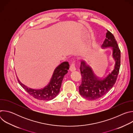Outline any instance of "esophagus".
Returning a JSON list of instances; mask_svg holds the SVG:
<instances>
[{"mask_svg":"<svg viewBox=\"0 0 133 133\" xmlns=\"http://www.w3.org/2000/svg\"><path fill=\"white\" fill-rule=\"evenodd\" d=\"M69 69H70V70L71 71H74L76 70V67H75V61H74L71 63V65L70 66Z\"/></svg>","mask_w":133,"mask_h":133,"instance_id":"34e87169","label":"esophagus"}]
</instances>
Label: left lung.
<instances>
[{
	"label": "left lung",
	"mask_w": 133,
	"mask_h": 133,
	"mask_svg": "<svg viewBox=\"0 0 133 133\" xmlns=\"http://www.w3.org/2000/svg\"><path fill=\"white\" fill-rule=\"evenodd\" d=\"M106 39L102 47L107 48L111 47L112 56L115 60L113 70L101 79L94 75L91 68L86 65L83 61L81 62L80 70L82 75V84L79 86L81 95L90 101L95 100L103 96L115 84L121 66V50L114 35L108 30Z\"/></svg>",
	"instance_id": "1"
}]
</instances>
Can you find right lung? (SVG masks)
I'll use <instances>...</instances> for the list:
<instances>
[{"label":"right lung","instance_id":"obj_1","mask_svg":"<svg viewBox=\"0 0 133 133\" xmlns=\"http://www.w3.org/2000/svg\"><path fill=\"white\" fill-rule=\"evenodd\" d=\"M69 68L68 62H64L61 63L55 68L49 83L42 89H31L23 84L19 79L18 82L34 98L41 101H50L54 98L59 92L63 79Z\"/></svg>","mask_w":133,"mask_h":133}]
</instances>
